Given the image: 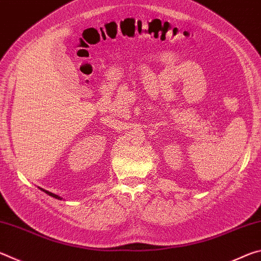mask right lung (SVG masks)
<instances>
[{
  "mask_svg": "<svg viewBox=\"0 0 261 261\" xmlns=\"http://www.w3.org/2000/svg\"><path fill=\"white\" fill-rule=\"evenodd\" d=\"M42 191H45L47 194H49V196H51V197H54V198H56V199H62L61 197H59V196H56V194H54V193H51V192H49V191H46V190H42Z\"/></svg>",
  "mask_w": 261,
  "mask_h": 261,
  "instance_id": "obj_1",
  "label": "right lung"
}]
</instances>
